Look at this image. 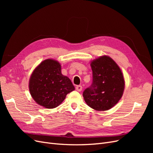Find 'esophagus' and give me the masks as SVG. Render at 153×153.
<instances>
[{
    "label": "esophagus",
    "instance_id": "obj_1",
    "mask_svg": "<svg viewBox=\"0 0 153 153\" xmlns=\"http://www.w3.org/2000/svg\"><path fill=\"white\" fill-rule=\"evenodd\" d=\"M76 90L78 92H80L82 90V85H77L76 87Z\"/></svg>",
    "mask_w": 153,
    "mask_h": 153
}]
</instances>
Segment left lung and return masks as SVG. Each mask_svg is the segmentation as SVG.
<instances>
[{"label":"left lung","mask_w":153,"mask_h":153,"mask_svg":"<svg viewBox=\"0 0 153 153\" xmlns=\"http://www.w3.org/2000/svg\"><path fill=\"white\" fill-rule=\"evenodd\" d=\"M92 82L83 92L84 100L91 108L98 111L110 109L121 98L124 80L121 69L113 59L102 56L91 64Z\"/></svg>","instance_id":"8db88e82"}]
</instances>
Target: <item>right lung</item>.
Here are the masks:
<instances>
[{"label": "right lung", "instance_id": "right-lung-1", "mask_svg": "<svg viewBox=\"0 0 153 153\" xmlns=\"http://www.w3.org/2000/svg\"><path fill=\"white\" fill-rule=\"evenodd\" d=\"M75 90L71 80L61 73V66L53 59L43 61L32 73L30 93L36 102L47 108L57 107Z\"/></svg>", "mask_w": 153, "mask_h": 153}]
</instances>
